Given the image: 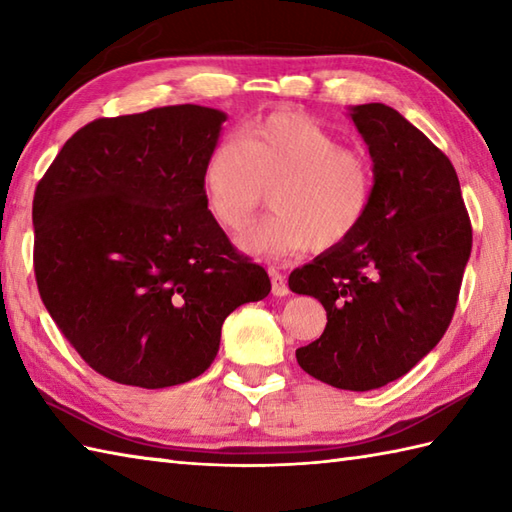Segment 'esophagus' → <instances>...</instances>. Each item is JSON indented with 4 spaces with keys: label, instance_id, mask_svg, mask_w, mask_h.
Here are the masks:
<instances>
[{
    "label": "esophagus",
    "instance_id": "34e87169",
    "mask_svg": "<svg viewBox=\"0 0 512 512\" xmlns=\"http://www.w3.org/2000/svg\"><path fill=\"white\" fill-rule=\"evenodd\" d=\"M270 286H273V295L275 297H286L288 292H290V288H288V281H286V277L279 273V270H270Z\"/></svg>",
    "mask_w": 512,
    "mask_h": 512
}]
</instances>
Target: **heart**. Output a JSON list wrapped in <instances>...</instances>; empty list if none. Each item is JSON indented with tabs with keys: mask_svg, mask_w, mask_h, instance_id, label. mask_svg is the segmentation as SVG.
Wrapping results in <instances>:
<instances>
[{
	"mask_svg": "<svg viewBox=\"0 0 512 512\" xmlns=\"http://www.w3.org/2000/svg\"><path fill=\"white\" fill-rule=\"evenodd\" d=\"M264 189L275 213L239 239L257 257H288L303 248L328 250L350 239L374 198L372 162L312 118L277 112L224 138L204 169V191L215 220L244 228Z\"/></svg>",
	"mask_w": 512,
	"mask_h": 512,
	"instance_id": "heart-1",
	"label": "heart"
}]
</instances>
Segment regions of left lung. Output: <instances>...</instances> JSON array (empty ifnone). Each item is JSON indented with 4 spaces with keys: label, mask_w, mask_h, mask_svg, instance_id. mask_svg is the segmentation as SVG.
<instances>
[{
    "label": "left lung",
    "mask_w": 512,
    "mask_h": 512,
    "mask_svg": "<svg viewBox=\"0 0 512 512\" xmlns=\"http://www.w3.org/2000/svg\"><path fill=\"white\" fill-rule=\"evenodd\" d=\"M374 160V198L343 244L292 270L288 286L323 303L328 325L297 363L336 389L405 376L447 332L473 228L451 160L383 103L352 107Z\"/></svg>",
    "instance_id": "1"
}]
</instances>
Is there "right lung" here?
<instances>
[{"mask_svg": "<svg viewBox=\"0 0 512 512\" xmlns=\"http://www.w3.org/2000/svg\"><path fill=\"white\" fill-rule=\"evenodd\" d=\"M226 114L200 105L96 118L32 200L43 306L94 372L162 389L209 369L222 323L270 279L209 211L204 169Z\"/></svg>", "mask_w": 512, "mask_h": 512, "instance_id": "obj_1", "label": "right lung"}]
</instances>
